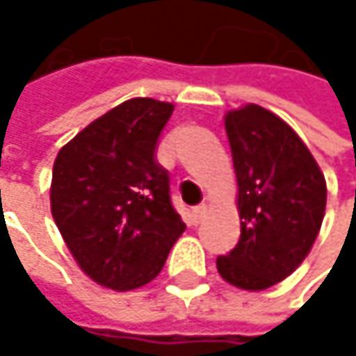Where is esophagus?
<instances>
[{
	"label": "esophagus",
	"mask_w": 356,
	"mask_h": 356,
	"mask_svg": "<svg viewBox=\"0 0 356 356\" xmlns=\"http://www.w3.org/2000/svg\"><path fill=\"white\" fill-rule=\"evenodd\" d=\"M204 211H207V204H204V202H200V204H196V207L192 209V216H194V222H200V220L204 218Z\"/></svg>",
	"instance_id": "esophagus-1"
}]
</instances>
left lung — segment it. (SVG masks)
Returning <instances> with one entry per match:
<instances>
[{
	"label": "left lung",
	"mask_w": 356,
	"mask_h": 356,
	"mask_svg": "<svg viewBox=\"0 0 356 356\" xmlns=\"http://www.w3.org/2000/svg\"><path fill=\"white\" fill-rule=\"evenodd\" d=\"M239 186V243L218 256L237 289L265 291L289 277L316 241L327 184L297 132L271 111L248 104L224 119Z\"/></svg>",
	"instance_id": "obj_1"
}]
</instances>
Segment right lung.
Returning a JSON list of instances; mask_svg holds the SVG:
<instances>
[{
	"instance_id": "obj_1",
	"label": "right lung",
	"mask_w": 356,
	"mask_h": 356,
	"mask_svg": "<svg viewBox=\"0 0 356 356\" xmlns=\"http://www.w3.org/2000/svg\"><path fill=\"white\" fill-rule=\"evenodd\" d=\"M172 104L132 98L79 132L53 166L51 211L79 267L113 291H132L164 267L186 230L170 200L158 138Z\"/></svg>"
}]
</instances>
